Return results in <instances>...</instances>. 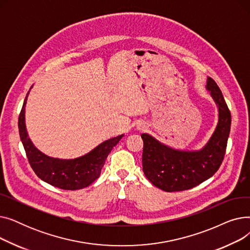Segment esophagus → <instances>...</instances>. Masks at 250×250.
Segmentation results:
<instances>
[{"label": "esophagus", "instance_id": "esophagus-1", "mask_svg": "<svg viewBox=\"0 0 250 250\" xmlns=\"http://www.w3.org/2000/svg\"><path fill=\"white\" fill-rule=\"evenodd\" d=\"M144 127H145V125H141V126H140V129H143Z\"/></svg>", "mask_w": 250, "mask_h": 250}]
</instances>
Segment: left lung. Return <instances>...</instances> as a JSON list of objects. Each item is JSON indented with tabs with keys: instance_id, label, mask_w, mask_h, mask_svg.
Here are the masks:
<instances>
[{
	"instance_id": "8db88e82",
	"label": "left lung",
	"mask_w": 250,
	"mask_h": 250,
	"mask_svg": "<svg viewBox=\"0 0 250 250\" xmlns=\"http://www.w3.org/2000/svg\"><path fill=\"white\" fill-rule=\"evenodd\" d=\"M207 89L218 105L219 121L214 134L200 151L174 150L148 134H142L143 171L151 183L167 192L190 189L212 177L224 159L231 127V113L212 78Z\"/></svg>"
}]
</instances>
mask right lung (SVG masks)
Instances as JSON below:
<instances>
[{
  "label": "right lung",
  "instance_id": "add662e5",
  "mask_svg": "<svg viewBox=\"0 0 250 250\" xmlns=\"http://www.w3.org/2000/svg\"><path fill=\"white\" fill-rule=\"evenodd\" d=\"M27 96L25 97L19 114L18 126L26 156L35 174L50 186L65 190H76L89 187L99 177L108 154L124 135L101 143L88 154L76 159L51 158L36 149L28 137L25 126V104Z\"/></svg>",
  "mask_w": 250,
  "mask_h": 250
}]
</instances>
